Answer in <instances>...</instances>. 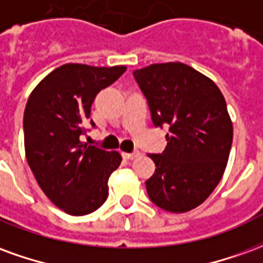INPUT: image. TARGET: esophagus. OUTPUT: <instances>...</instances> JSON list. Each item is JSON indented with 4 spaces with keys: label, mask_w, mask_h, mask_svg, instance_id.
Returning <instances> with one entry per match:
<instances>
[{
    "label": "esophagus",
    "mask_w": 263,
    "mask_h": 263,
    "mask_svg": "<svg viewBox=\"0 0 263 263\" xmlns=\"http://www.w3.org/2000/svg\"><path fill=\"white\" fill-rule=\"evenodd\" d=\"M139 152H138V151H135V152H132V154H122V156H124V158H125V159H129V160H132V159H137L138 156H139Z\"/></svg>",
    "instance_id": "obj_1"
}]
</instances>
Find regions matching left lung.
Segmentation results:
<instances>
[{
	"instance_id": "8db88e82",
	"label": "left lung",
	"mask_w": 263,
	"mask_h": 263,
	"mask_svg": "<svg viewBox=\"0 0 263 263\" xmlns=\"http://www.w3.org/2000/svg\"><path fill=\"white\" fill-rule=\"evenodd\" d=\"M155 126L169 124L165 151L149 155L156 169L146 192L158 207L186 213L220 183L232 143V122L220 88L207 76L179 63L135 70Z\"/></svg>"
}]
</instances>
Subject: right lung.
I'll use <instances>...</instances> for the list:
<instances>
[{"mask_svg": "<svg viewBox=\"0 0 263 263\" xmlns=\"http://www.w3.org/2000/svg\"><path fill=\"white\" fill-rule=\"evenodd\" d=\"M125 70V66L67 63L49 73L28 98L24 112L28 165L43 193L70 215L90 214L108 197V179L122 158L117 151L88 146L81 137L96 96Z\"/></svg>", "mask_w": 263, "mask_h": 263, "instance_id": "obj_1", "label": "right lung"}]
</instances>
